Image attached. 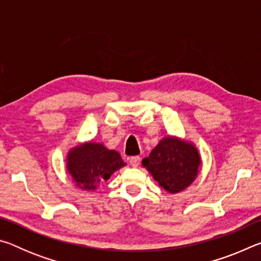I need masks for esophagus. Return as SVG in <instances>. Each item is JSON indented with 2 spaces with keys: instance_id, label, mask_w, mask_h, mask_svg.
<instances>
[{
  "instance_id": "esophagus-1",
  "label": "esophagus",
  "mask_w": 261,
  "mask_h": 261,
  "mask_svg": "<svg viewBox=\"0 0 261 261\" xmlns=\"http://www.w3.org/2000/svg\"><path fill=\"white\" fill-rule=\"evenodd\" d=\"M140 163V156H132L130 158V165L132 167H138Z\"/></svg>"
}]
</instances>
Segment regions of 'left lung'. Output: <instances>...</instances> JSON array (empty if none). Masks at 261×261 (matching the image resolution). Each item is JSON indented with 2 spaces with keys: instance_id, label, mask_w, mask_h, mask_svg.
Here are the masks:
<instances>
[{
  "instance_id": "8db88e82",
  "label": "left lung",
  "mask_w": 261,
  "mask_h": 261,
  "mask_svg": "<svg viewBox=\"0 0 261 261\" xmlns=\"http://www.w3.org/2000/svg\"><path fill=\"white\" fill-rule=\"evenodd\" d=\"M200 165L197 147L190 141L171 136L160 140L149 156L141 161V166L169 193L180 192L192 184Z\"/></svg>"
}]
</instances>
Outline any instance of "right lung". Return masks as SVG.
<instances>
[{"mask_svg": "<svg viewBox=\"0 0 261 261\" xmlns=\"http://www.w3.org/2000/svg\"><path fill=\"white\" fill-rule=\"evenodd\" d=\"M120 153L100 143H85L71 148L67 156V170L78 188L93 191L100 183L124 167Z\"/></svg>", "mask_w": 261, "mask_h": 261, "instance_id": "add662e5", "label": "right lung"}]
</instances>
